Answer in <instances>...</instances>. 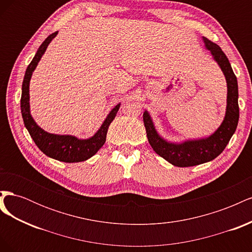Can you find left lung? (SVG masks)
<instances>
[{
    "label": "left lung",
    "instance_id": "1",
    "mask_svg": "<svg viewBox=\"0 0 252 252\" xmlns=\"http://www.w3.org/2000/svg\"><path fill=\"white\" fill-rule=\"evenodd\" d=\"M205 47L222 69L227 83V106L222 124L208 138L187 140L182 143H170L159 135L147 110L143 121L148 142L157 154L173 166L190 167L207 163L220 155L229 143L239 123V89L238 81L227 57L219 45L203 36Z\"/></svg>",
    "mask_w": 252,
    "mask_h": 252
}]
</instances>
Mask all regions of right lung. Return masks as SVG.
<instances>
[{
	"mask_svg": "<svg viewBox=\"0 0 252 252\" xmlns=\"http://www.w3.org/2000/svg\"><path fill=\"white\" fill-rule=\"evenodd\" d=\"M58 32L47 36L41 46L37 49L34 58L28 65L24 80L22 84V96H21V112L24 125L28 130L30 136L34 141L39 149L47 157L58 159L60 162L65 163H78L86 161L102 148L106 141V134L108 131V127L113 119L116 118L117 112L121 104L116 107L106 117L100 129L89 139H78L77 136L69 134H55L45 131L37 125L33 118L30 114L29 105V83L32 79V72L34 71L37 63L40 62L42 56L46 51L50 42L57 36Z\"/></svg>",
	"mask_w": 252,
	"mask_h": 252,
	"instance_id": "obj_1",
	"label": "right lung"
}]
</instances>
